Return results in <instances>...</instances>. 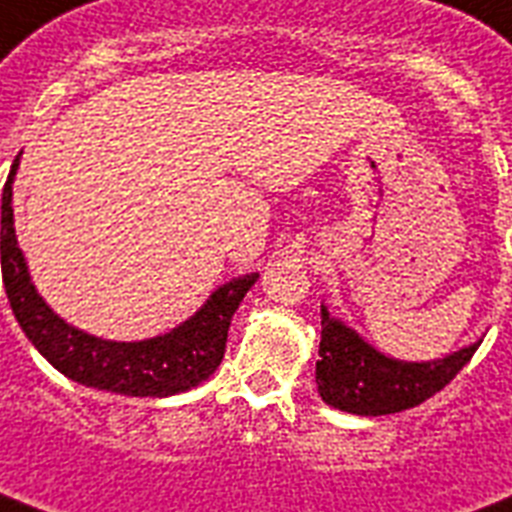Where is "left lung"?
<instances>
[{
    "instance_id": "left-lung-1",
    "label": "left lung",
    "mask_w": 512,
    "mask_h": 512,
    "mask_svg": "<svg viewBox=\"0 0 512 512\" xmlns=\"http://www.w3.org/2000/svg\"><path fill=\"white\" fill-rule=\"evenodd\" d=\"M481 343L464 346L443 360L403 362L365 343L351 327L330 317L322 306L317 386L327 405L357 416H386L421 405L451 384L473 360Z\"/></svg>"
}]
</instances>
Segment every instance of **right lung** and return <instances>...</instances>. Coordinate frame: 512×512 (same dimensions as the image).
<instances>
[{
  "label": "right lung",
  "instance_id": "1",
  "mask_svg": "<svg viewBox=\"0 0 512 512\" xmlns=\"http://www.w3.org/2000/svg\"><path fill=\"white\" fill-rule=\"evenodd\" d=\"M18 158L2 190V282L15 319L34 349L77 384L128 397L179 395L212 376L225 357L230 319L249 287L257 282V273L222 284L187 322L147 341H104L66 325L34 290L15 239L13 179Z\"/></svg>",
  "mask_w": 512,
  "mask_h": 512
}]
</instances>
